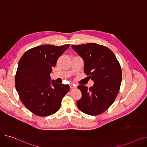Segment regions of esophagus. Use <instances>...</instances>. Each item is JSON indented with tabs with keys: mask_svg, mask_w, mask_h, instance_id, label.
I'll return each mask as SVG.
<instances>
[{
	"mask_svg": "<svg viewBox=\"0 0 147 147\" xmlns=\"http://www.w3.org/2000/svg\"><path fill=\"white\" fill-rule=\"evenodd\" d=\"M70 89H74V88L76 87V85H74L73 84H70Z\"/></svg>",
	"mask_w": 147,
	"mask_h": 147,
	"instance_id": "esophagus-1",
	"label": "esophagus"
}]
</instances>
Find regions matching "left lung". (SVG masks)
<instances>
[{
	"instance_id": "left-lung-1",
	"label": "left lung",
	"mask_w": 147,
	"mask_h": 147,
	"mask_svg": "<svg viewBox=\"0 0 147 147\" xmlns=\"http://www.w3.org/2000/svg\"><path fill=\"white\" fill-rule=\"evenodd\" d=\"M84 60V73L94 85L77 87L82 93L77 102L79 109L89 115H98L106 111L115 101L122 81L120 64L109 48L95 43L72 45Z\"/></svg>"
}]
</instances>
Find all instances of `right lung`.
<instances>
[{
  "instance_id": "1",
  "label": "right lung",
  "mask_w": 147,
  "mask_h": 147,
  "mask_svg": "<svg viewBox=\"0 0 147 147\" xmlns=\"http://www.w3.org/2000/svg\"><path fill=\"white\" fill-rule=\"evenodd\" d=\"M69 47L37 46L26 51L19 60L15 79L16 89L25 106L34 114L47 116L55 113L69 92L68 84L50 80L52 68Z\"/></svg>"
}]
</instances>
